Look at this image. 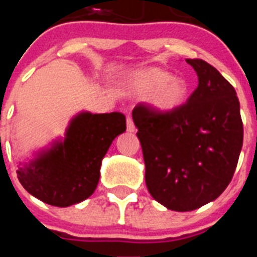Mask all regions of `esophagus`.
Returning a JSON list of instances; mask_svg holds the SVG:
<instances>
[{
    "label": "esophagus",
    "mask_w": 257,
    "mask_h": 257,
    "mask_svg": "<svg viewBox=\"0 0 257 257\" xmlns=\"http://www.w3.org/2000/svg\"><path fill=\"white\" fill-rule=\"evenodd\" d=\"M127 131L128 133H135V124H134V121H133V118L131 117H127Z\"/></svg>",
    "instance_id": "esophagus-1"
}]
</instances>
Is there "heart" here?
Wrapping results in <instances>:
<instances>
[{
  "label": "heart",
  "mask_w": 257,
  "mask_h": 257,
  "mask_svg": "<svg viewBox=\"0 0 257 257\" xmlns=\"http://www.w3.org/2000/svg\"><path fill=\"white\" fill-rule=\"evenodd\" d=\"M124 86L138 94H147V101L160 114L169 115L178 112L189 95L187 81L171 76L161 68L149 67L135 70L124 79Z\"/></svg>",
  "instance_id": "b5f03b06"
}]
</instances>
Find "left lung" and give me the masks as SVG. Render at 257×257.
<instances>
[{
    "label": "left lung",
    "instance_id": "1",
    "mask_svg": "<svg viewBox=\"0 0 257 257\" xmlns=\"http://www.w3.org/2000/svg\"><path fill=\"white\" fill-rule=\"evenodd\" d=\"M198 87L178 112L165 115L138 105V127L151 196L166 208L192 211L212 202L230 183L243 144L234 87L201 59H187Z\"/></svg>",
    "mask_w": 257,
    "mask_h": 257
}]
</instances>
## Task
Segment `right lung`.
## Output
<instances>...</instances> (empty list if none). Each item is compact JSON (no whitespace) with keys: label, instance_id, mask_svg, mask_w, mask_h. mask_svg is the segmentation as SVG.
I'll return each mask as SVG.
<instances>
[{"label":"right lung","instance_id":"add662e5","mask_svg":"<svg viewBox=\"0 0 257 257\" xmlns=\"http://www.w3.org/2000/svg\"><path fill=\"white\" fill-rule=\"evenodd\" d=\"M126 131L119 112H81L70 119L64 138L41 149L31 161L19 163L18 179L24 189L56 207L85 201L95 192L100 166L113 140Z\"/></svg>","mask_w":257,"mask_h":257}]
</instances>
